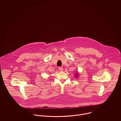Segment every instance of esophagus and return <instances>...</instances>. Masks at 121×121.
Segmentation results:
<instances>
[{
  "mask_svg": "<svg viewBox=\"0 0 121 121\" xmlns=\"http://www.w3.org/2000/svg\"><path fill=\"white\" fill-rule=\"evenodd\" d=\"M59 70L60 71H63V67H59Z\"/></svg>",
  "mask_w": 121,
  "mask_h": 121,
  "instance_id": "34e87169",
  "label": "esophagus"
}]
</instances>
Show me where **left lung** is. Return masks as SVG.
<instances>
[{
    "mask_svg": "<svg viewBox=\"0 0 121 121\" xmlns=\"http://www.w3.org/2000/svg\"><path fill=\"white\" fill-rule=\"evenodd\" d=\"M78 75H79V73H78V72H77L75 74V77L76 78H78L79 77H78Z\"/></svg>",
    "mask_w": 121,
    "mask_h": 121,
    "instance_id": "8db88e82",
    "label": "left lung"
}]
</instances>
